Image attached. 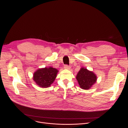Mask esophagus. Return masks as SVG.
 I'll list each match as a JSON object with an SVG mask.
<instances>
[{
  "label": "esophagus",
  "instance_id": "esophagus-1",
  "mask_svg": "<svg viewBox=\"0 0 128 128\" xmlns=\"http://www.w3.org/2000/svg\"><path fill=\"white\" fill-rule=\"evenodd\" d=\"M64 68H65V69H67V70H70V67L69 66H68V65H65L64 66Z\"/></svg>",
  "mask_w": 128,
  "mask_h": 128
}]
</instances>
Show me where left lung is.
Instances as JSON below:
<instances>
[{
	"instance_id": "left-lung-1",
	"label": "left lung",
	"mask_w": 128,
	"mask_h": 128,
	"mask_svg": "<svg viewBox=\"0 0 128 128\" xmlns=\"http://www.w3.org/2000/svg\"><path fill=\"white\" fill-rule=\"evenodd\" d=\"M76 79L81 88L88 90L96 82L97 78L93 71L82 67L76 75Z\"/></svg>"
}]
</instances>
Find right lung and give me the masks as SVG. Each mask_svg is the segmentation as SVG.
<instances>
[{"instance_id":"add662e5","label":"right lung","mask_w":128,"mask_h":128,"mask_svg":"<svg viewBox=\"0 0 128 128\" xmlns=\"http://www.w3.org/2000/svg\"><path fill=\"white\" fill-rule=\"evenodd\" d=\"M58 72V70L52 67L40 68L34 72L33 80L40 87L46 88L54 82Z\"/></svg>"}]
</instances>
